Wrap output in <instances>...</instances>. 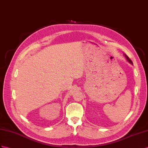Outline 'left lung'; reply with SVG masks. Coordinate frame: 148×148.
Returning <instances> with one entry per match:
<instances>
[{"label":"left lung","mask_w":148,"mask_h":148,"mask_svg":"<svg viewBox=\"0 0 148 148\" xmlns=\"http://www.w3.org/2000/svg\"><path fill=\"white\" fill-rule=\"evenodd\" d=\"M124 57H125V58H126V60H127V62H130V64H131L132 65V64H132V62L131 61V60L130 58H128V56H127L126 54H124Z\"/></svg>","instance_id":"left-lung-1"}]
</instances>
